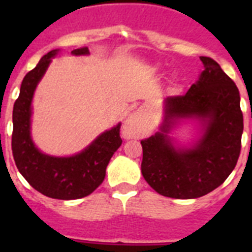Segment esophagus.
Listing matches in <instances>:
<instances>
[{
	"label": "esophagus",
	"mask_w": 252,
	"mask_h": 252,
	"mask_svg": "<svg viewBox=\"0 0 252 252\" xmlns=\"http://www.w3.org/2000/svg\"><path fill=\"white\" fill-rule=\"evenodd\" d=\"M140 126H141V121H140V117L137 115H131L126 122L124 125V133L125 136L131 137L133 136L135 133H137V131L140 130Z\"/></svg>",
	"instance_id": "obj_1"
}]
</instances>
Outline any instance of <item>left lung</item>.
<instances>
[{"instance_id":"obj_1","label":"left lung","mask_w":252,"mask_h":252,"mask_svg":"<svg viewBox=\"0 0 252 252\" xmlns=\"http://www.w3.org/2000/svg\"><path fill=\"white\" fill-rule=\"evenodd\" d=\"M204 70L186 94L165 99L160 132L141 140V173L164 197L192 199L221 186L241 151L244 116L235 82L217 62L201 57ZM205 122L204 136L192 148H175L167 136L178 119Z\"/></svg>"}]
</instances>
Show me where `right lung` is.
Listing matches in <instances>:
<instances>
[{
  "label": "right lung",
  "instance_id": "obj_1",
  "mask_svg": "<svg viewBox=\"0 0 252 252\" xmlns=\"http://www.w3.org/2000/svg\"><path fill=\"white\" fill-rule=\"evenodd\" d=\"M58 50L49 51L24 78L20 95L12 112V155L19 171L31 187L54 199H78L90 195L106 177V168L115 151L121 146V124L104 131L82 153L69 158L50 157L40 153L31 140V101L35 88ZM74 55L90 54L88 48L74 49Z\"/></svg>",
  "mask_w": 252,
  "mask_h": 252
}]
</instances>
